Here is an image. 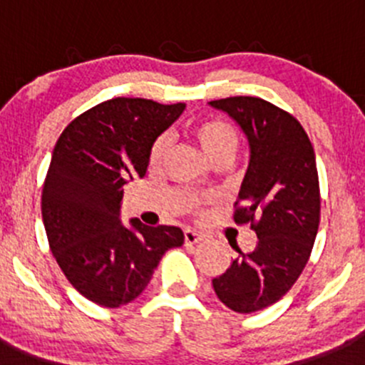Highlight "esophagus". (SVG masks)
<instances>
[{"mask_svg":"<svg viewBox=\"0 0 365 365\" xmlns=\"http://www.w3.org/2000/svg\"><path fill=\"white\" fill-rule=\"evenodd\" d=\"M183 238H185V244L187 245H192V244H197V242L203 240V235L197 233V231L194 230H185L183 231Z\"/></svg>","mask_w":365,"mask_h":365,"instance_id":"obj_1","label":"esophagus"}]
</instances>
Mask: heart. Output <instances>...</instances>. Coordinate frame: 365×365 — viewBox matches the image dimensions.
Returning <instances> with one entry per match:
<instances>
[{
  "label": "heart",
  "instance_id": "1",
  "mask_svg": "<svg viewBox=\"0 0 365 365\" xmlns=\"http://www.w3.org/2000/svg\"><path fill=\"white\" fill-rule=\"evenodd\" d=\"M190 139L200 146L201 152L208 157V160H231L237 153L238 145H240V135L235 125L222 118H203L197 120L189 130ZM168 153V141L164 138H159L153 143L150 150V165L159 168ZM201 203H194V208H200Z\"/></svg>",
  "mask_w": 365,
  "mask_h": 365
}]
</instances>
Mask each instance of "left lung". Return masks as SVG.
I'll return each mask as SVG.
<instances>
[{
	"mask_svg": "<svg viewBox=\"0 0 365 365\" xmlns=\"http://www.w3.org/2000/svg\"><path fill=\"white\" fill-rule=\"evenodd\" d=\"M210 104L240 125L251 148L233 219L251 224L256 247L237 249L231 267L212 281L226 307L249 314L281 300L311 256L322 210L314 148L293 114L263 98L227 97Z\"/></svg>",
	"mask_w": 365,
	"mask_h": 365,
	"instance_id": "obj_1",
	"label": "left lung"
}]
</instances>
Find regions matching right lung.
I'll list each match as a JSON object with an SVG mask.
<instances>
[{
	"mask_svg": "<svg viewBox=\"0 0 365 365\" xmlns=\"http://www.w3.org/2000/svg\"><path fill=\"white\" fill-rule=\"evenodd\" d=\"M185 104L118 97L65 127L42 187V219L70 284L102 307L143 293L165 251L183 244L176 226L120 222L125 183L143 178L150 150Z\"/></svg>",
	"mask_w": 365,
	"mask_h": 365,
	"instance_id": "add662e5",
	"label": "right lung"
}]
</instances>
